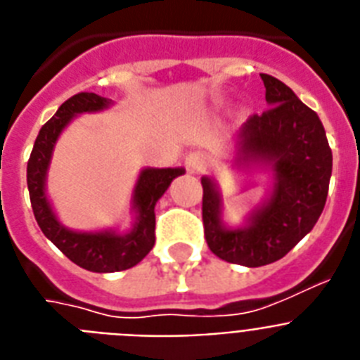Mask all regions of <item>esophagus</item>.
Instances as JSON below:
<instances>
[{
	"label": "esophagus",
	"instance_id": "34e87169",
	"mask_svg": "<svg viewBox=\"0 0 360 360\" xmlns=\"http://www.w3.org/2000/svg\"><path fill=\"white\" fill-rule=\"evenodd\" d=\"M186 168H188V172H192V174H198V172L205 170L208 165H210V157L207 155L205 152H190L188 155H186V161H185Z\"/></svg>",
	"mask_w": 360,
	"mask_h": 360
}]
</instances>
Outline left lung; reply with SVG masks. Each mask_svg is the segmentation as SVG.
Returning a JSON list of instances; mask_svg holds the SVG:
<instances>
[{
	"instance_id": "1",
	"label": "left lung",
	"mask_w": 360,
	"mask_h": 360,
	"mask_svg": "<svg viewBox=\"0 0 360 360\" xmlns=\"http://www.w3.org/2000/svg\"><path fill=\"white\" fill-rule=\"evenodd\" d=\"M271 108L250 115L240 131V159H256L274 172L273 195L245 229L231 231L219 219V194L203 185L205 240L217 258L262 267L283 258L315 226L324 210L333 155L319 115L278 78L262 72Z\"/></svg>"
}]
</instances>
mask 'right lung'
Listing matches in <instances>:
<instances>
[{
  "label": "right lung",
  "mask_w": 360,
  "mask_h": 360,
  "mask_svg": "<svg viewBox=\"0 0 360 360\" xmlns=\"http://www.w3.org/2000/svg\"><path fill=\"white\" fill-rule=\"evenodd\" d=\"M108 105L110 101L96 93L84 91L72 95L60 105L53 119L41 126L27 162V185L32 212L41 232L72 264L93 273L126 271L137 265L152 250L155 243V203L172 181L185 174L183 168H146L141 172L134 195V207L139 217L128 234L120 236L115 232H75L60 225L45 195V174L54 143L75 115L104 110Z\"/></svg>",
  "instance_id": "right-lung-1"
}]
</instances>
